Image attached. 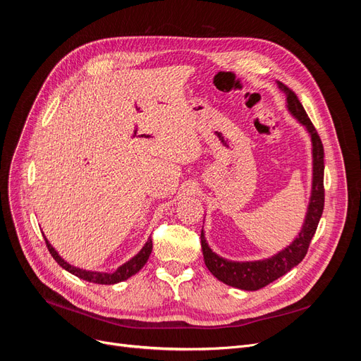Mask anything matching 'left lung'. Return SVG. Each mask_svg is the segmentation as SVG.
I'll list each match as a JSON object with an SVG mask.
<instances>
[{"label":"left lung","instance_id":"1","mask_svg":"<svg viewBox=\"0 0 361 361\" xmlns=\"http://www.w3.org/2000/svg\"><path fill=\"white\" fill-rule=\"evenodd\" d=\"M279 89L286 94V108L288 111L298 120L307 130L312 141V190L310 199L307 204V212L304 216V223L301 231L293 241L283 250L277 251L276 255L260 260H248V262H236L228 260L214 253L209 244L206 243L204 232L202 228V250L204 257L206 268L212 272L226 285L238 288L243 290H257L265 288L269 283L285 276L293 267H297L307 253L312 238L316 232V227L319 224L321 215L324 211V147L322 141L312 125L310 118L305 114L301 102L297 94L290 89L277 81Z\"/></svg>","mask_w":361,"mask_h":361}]
</instances>
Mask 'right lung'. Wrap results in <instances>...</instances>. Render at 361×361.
I'll list each match as a JSON object with an SVG mask.
<instances>
[{"instance_id":"obj_1","label":"right lung","mask_w":361,"mask_h":361,"mask_svg":"<svg viewBox=\"0 0 361 361\" xmlns=\"http://www.w3.org/2000/svg\"><path fill=\"white\" fill-rule=\"evenodd\" d=\"M45 241H47V245H48V250L51 256L56 259L57 264L64 268L66 271H69L71 274L76 276L78 279H82L85 281H90V283H97V285H114V283H118V281H125L128 280L129 277H133L134 274H137V272L143 268L146 265V262L152 253V239L149 238L147 243L145 244V247L141 248L138 253L133 257L129 259L128 262H125L123 265H120L114 272H99V271H87V269H81V268H76L71 264H68L66 260H64L57 251L56 248H54L49 241L45 236Z\"/></svg>"}]
</instances>
